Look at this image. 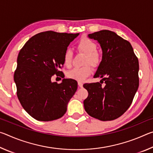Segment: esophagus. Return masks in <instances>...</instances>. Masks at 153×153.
Wrapping results in <instances>:
<instances>
[{"label": "esophagus", "mask_w": 153, "mask_h": 153, "mask_svg": "<svg viewBox=\"0 0 153 153\" xmlns=\"http://www.w3.org/2000/svg\"><path fill=\"white\" fill-rule=\"evenodd\" d=\"M77 84H78V86L79 88H82L83 87V84H82L81 82H78V83H77Z\"/></svg>", "instance_id": "esophagus-1"}]
</instances>
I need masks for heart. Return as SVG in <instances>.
Returning <instances> with one entry per match:
<instances>
[{
    "label": "heart",
    "instance_id": "heart-1",
    "mask_svg": "<svg viewBox=\"0 0 153 153\" xmlns=\"http://www.w3.org/2000/svg\"><path fill=\"white\" fill-rule=\"evenodd\" d=\"M77 48L86 55L85 64L90 63L92 66L97 67L101 61V56L97 51V45L92 40L87 37L80 39L77 43ZM73 57V53L70 49H67L63 55V63L66 67H70ZM92 67L89 65L82 67H75L67 73L69 79L82 82L86 79L92 74Z\"/></svg>",
    "mask_w": 153,
    "mask_h": 153
}]
</instances>
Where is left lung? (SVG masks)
I'll list each match as a JSON object with an SVG mask.
<instances>
[{"instance_id":"1","label":"left lung","mask_w":153,"mask_h":153,"mask_svg":"<svg viewBox=\"0 0 153 153\" xmlns=\"http://www.w3.org/2000/svg\"><path fill=\"white\" fill-rule=\"evenodd\" d=\"M88 37L97 40L102 48V61L94 76L101 80L84 84L88 92L84 108L100 121L114 120L130 107L138 88V59L131 44L112 31L100 30Z\"/></svg>"}]
</instances>
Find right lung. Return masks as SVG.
I'll return each mask as SVG.
<instances>
[{
    "mask_svg": "<svg viewBox=\"0 0 153 153\" xmlns=\"http://www.w3.org/2000/svg\"><path fill=\"white\" fill-rule=\"evenodd\" d=\"M77 33L41 32L32 36L21 49L14 74L17 95L25 111L35 120H57L67 111V104L77 88L75 79L53 82L54 74L63 65V55Z\"/></svg>",
    "mask_w": 153,
    "mask_h": 153,
    "instance_id": "obj_1",
    "label": "right lung"
}]
</instances>
